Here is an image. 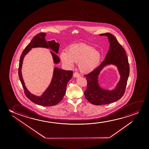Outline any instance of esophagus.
<instances>
[{
    "instance_id": "1",
    "label": "esophagus",
    "mask_w": 149,
    "mask_h": 149,
    "mask_svg": "<svg viewBox=\"0 0 149 149\" xmlns=\"http://www.w3.org/2000/svg\"><path fill=\"white\" fill-rule=\"evenodd\" d=\"M73 76L75 78H78L80 77V75L77 72H75V73L73 74Z\"/></svg>"
}]
</instances>
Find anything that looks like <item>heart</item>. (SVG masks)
I'll use <instances>...</instances> for the list:
<instances>
[{
	"label": "heart",
	"instance_id": "1",
	"mask_svg": "<svg viewBox=\"0 0 149 149\" xmlns=\"http://www.w3.org/2000/svg\"><path fill=\"white\" fill-rule=\"evenodd\" d=\"M62 63L69 68L73 67L74 63H78L80 71L88 74L93 71L100 65L102 54L100 50L86 44L70 46L66 52L60 53Z\"/></svg>",
	"mask_w": 149,
	"mask_h": 149
}]
</instances>
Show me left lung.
<instances>
[{
  "mask_svg": "<svg viewBox=\"0 0 149 149\" xmlns=\"http://www.w3.org/2000/svg\"><path fill=\"white\" fill-rule=\"evenodd\" d=\"M100 36L108 38L109 49L105 60L100 65L91 73L84 76L88 85L84 94L90 103L96 105L109 104L120 99L124 94L129 75L128 59L122 45L110 33H102ZM111 65L116 67L120 77L115 87L109 90L100 86L99 75L104 67Z\"/></svg>",
  "mask_w": 149,
  "mask_h": 149,
  "instance_id": "left-lung-1",
  "label": "left lung"
}]
</instances>
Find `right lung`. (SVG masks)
<instances>
[{"mask_svg": "<svg viewBox=\"0 0 149 149\" xmlns=\"http://www.w3.org/2000/svg\"><path fill=\"white\" fill-rule=\"evenodd\" d=\"M46 33H40L33 38L29 45L25 47L21 55L19 65L18 74L25 94L27 97L36 104L43 106H51L55 105L61 101L65 94L68 82L71 79L73 75L72 71H65L57 67L53 69V75L50 82L46 90L40 96L31 93L27 88L25 84L22 74L23 61L25 56L34 48H45L50 49V51L53 59V63L57 65L59 63L60 59L57 54L58 52L59 44L56 43L54 40L47 41L45 40Z\"/></svg>", "mask_w": 149, "mask_h": 149, "instance_id": "obj_1", "label": "right lung"}]
</instances>
